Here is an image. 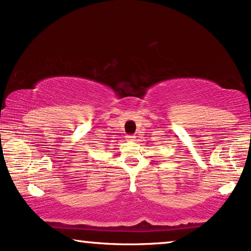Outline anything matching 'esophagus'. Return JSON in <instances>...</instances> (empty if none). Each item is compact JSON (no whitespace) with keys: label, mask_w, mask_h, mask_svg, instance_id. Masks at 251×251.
I'll use <instances>...</instances> for the list:
<instances>
[{"label":"esophagus","mask_w":251,"mask_h":251,"mask_svg":"<svg viewBox=\"0 0 251 251\" xmlns=\"http://www.w3.org/2000/svg\"><path fill=\"white\" fill-rule=\"evenodd\" d=\"M135 138H136V136H132V135L126 136V140H129V142H133V140H135Z\"/></svg>","instance_id":"1"}]
</instances>
